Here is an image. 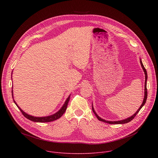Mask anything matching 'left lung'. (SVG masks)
I'll use <instances>...</instances> for the list:
<instances>
[{
	"mask_svg": "<svg viewBox=\"0 0 158 158\" xmlns=\"http://www.w3.org/2000/svg\"><path fill=\"white\" fill-rule=\"evenodd\" d=\"M140 63H141V67H142V68H143V71H144V74H145L144 98V99H143V102L141 106H140V107H139V108L138 109V110L136 112V113H134L132 116H131V117H129V118H127V119H123V120H121V121H106V120H104V119L101 118L96 114V112H95V110H94V107H93V104H92L93 111L94 112V114L96 115V116L97 117V118H98V120H99V121H102V122H104V123H106L110 124H125V123H127L131 121L134 118V117L136 116V114L138 113L139 111V110H141V109L143 107V106L145 104V103H146V102L147 97H148V91H147V87H146V85H147V79H148V74H147V71H146V69L144 68V65H143V62H142L141 59H140Z\"/></svg>",
	"mask_w": 158,
	"mask_h": 158,
	"instance_id": "8db88e82",
	"label": "left lung"
}]
</instances>
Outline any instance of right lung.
<instances>
[{
	"instance_id": "add662e5",
	"label": "right lung",
	"mask_w": 158,
	"mask_h": 158,
	"mask_svg": "<svg viewBox=\"0 0 158 158\" xmlns=\"http://www.w3.org/2000/svg\"><path fill=\"white\" fill-rule=\"evenodd\" d=\"M12 98H13L14 96H13V91H12ZM69 99H70V96L68 98H67V99H66L65 103L64 104V105L62 106V107L60 108V109L59 111H57V112H56L55 114H54L52 115H51V116H46V117H34V116H31V115L26 113L24 111L22 110L20 108V107L17 105V104L15 102L14 99V102L16 104L17 107L20 109V110L21 111L22 114H23L25 118H26L27 119H29V120H31L32 121L37 122V123H48V122H51V121L57 120V119L60 118L63 115V114L64 113V112L66 110V109H67V104H68Z\"/></svg>"
}]
</instances>
